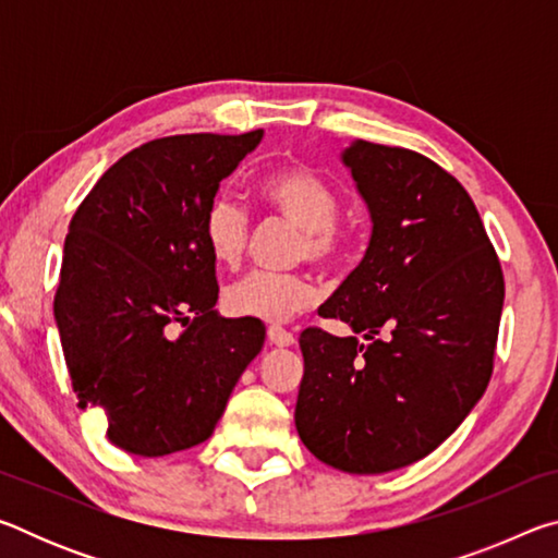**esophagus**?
Wrapping results in <instances>:
<instances>
[{"instance_id": "esophagus-1", "label": "esophagus", "mask_w": 558, "mask_h": 558, "mask_svg": "<svg viewBox=\"0 0 558 558\" xmlns=\"http://www.w3.org/2000/svg\"><path fill=\"white\" fill-rule=\"evenodd\" d=\"M268 342L272 347H292L295 344V337H292L288 329L272 325V327H268Z\"/></svg>"}]
</instances>
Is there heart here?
Wrapping results in <instances>:
<instances>
[{
    "mask_svg": "<svg viewBox=\"0 0 558 558\" xmlns=\"http://www.w3.org/2000/svg\"><path fill=\"white\" fill-rule=\"evenodd\" d=\"M258 196L268 209L300 231L298 260L329 266L339 258L344 235L335 223L339 216L337 189L305 165L272 169L260 179ZM202 235L211 260L221 268H235L248 245V216L229 196H216L202 221ZM317 300L315 282L307 276H270L251 272L223 290V310L233 317L260 323H288Z\"/></svg>",
    "mask_w": 558,
    "mask_h": 558,
    "instance_id": "b5f03b06",
    "label": "heart"
}]
</instances>
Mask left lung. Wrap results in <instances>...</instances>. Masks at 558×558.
<instances>
[{"label":"left lung","instance_id":"1","mask_svg":"<svg viewBox=\"0 0 558 558\" xmlns=\"http://www.w3.org/2000/svg\"><path fill=\"white\" fill-rule=\"evenodd\" d=\"M372 216L359 266L300 335L295 428L317 460L379 475L426 458L493 376L505 278L456 177L413 149L354 140L342 153Z\"/></svg>","mask_w":558,"mask_h":558}]
</instances>
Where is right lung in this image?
Segmentation results:
<instances>
[{
    "label": "right lung",
    "mask_w": 558,
    "mask_h": 558,
    "mask_svg": "<svg viewBox=\"0 0 558 558\" xmlns=\"http://www.w3.org/2000/svg\"><path fill=\"white\" fill-rule=\"evenodd\" d=\"M263 140L159 137L120 157L73 214L53 317L78 409L106 413L112 446L143 458L199 446L266 342L260 319L216 313L202 221Z\"/></svg>",
    "instance_id": "add662e5"
}]
</instances>
